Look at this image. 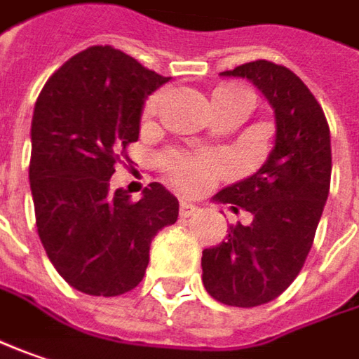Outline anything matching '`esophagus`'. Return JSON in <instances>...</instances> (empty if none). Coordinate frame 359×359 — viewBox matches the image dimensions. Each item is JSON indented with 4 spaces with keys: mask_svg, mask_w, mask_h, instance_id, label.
Wrapping results in <instances>:
<instances>
[{
    "mask_svg": "<svg viewBox=\"0 0 359 359\" xmlns=\"http://www.w3.org/2000/svg\"><path fill=\"white\" fill-rule=\"evenodd\" d=\"M180 217H193L196 210H198V207H196L195 203H191V201H180Z\"/></svg>",
    "mask_w": 359,
    "mask_h": 359,
    "instance_id": "esophagus-1",
    "label": "esophagus"
}]
</instances>
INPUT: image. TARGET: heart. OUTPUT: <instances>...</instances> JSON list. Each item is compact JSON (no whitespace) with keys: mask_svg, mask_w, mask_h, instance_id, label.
<instances>
[{"mask_svg":"<svg viewBox=\"0 0 359 359\" xmlns=\"http://www.w3.org/2000/svg\"><path fill=\"white\" fill-rule=\"evenodd\" d=\"M245 92L241 88H219L215 92V96L219 94H237ZM158 104V96H152L147 102V114H152L154 108ZM164 166L170 175V179L179 184L184 191H203L205 187H209L219 175V163L210 156H191V154H182V152H172L168 156H164Z\"/></svg>","mask_w":359,"mask_h":359,"instance_id":"b5f03b06","label":"heart"}]
</instances>
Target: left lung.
<instances>
[{
	"label": "left lung",
	"mask_w": 359,
	"mask_h": 359,
	"mask_svg": "<svg viewBox=\"0 0 359 359\" xmlns=\"http://www.w3.org/2000/svg\"><path fill=\"white\" fill-rule=\"evenodd\" d=\"M247 78L271 104L275 140L251 177L212 196L251 212L225 241L203 251V285L225 305L255 307L279 297L299 275L330 195L332 142L323 110L304 82L267 60L221 72Z\"/></svg>",
	"instance_id": "1"
}]
</instances>
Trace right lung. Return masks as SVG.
I'll return each mask as SVG.
<instances>
[{
    "instance_id": "obj_1",
    "label": "right lung",
    "mask_w": 359,
    "mask_h": 359,
    "mask_svg": "<svg viewBox=\"0 0 359 359\" xmlns=\"http://www.w3.org/2000/svg\"><path fill=\"white\" fill-rule=\"evenodd\" d=\"M166 82L120 50L92 46L39 92L29 161L36 225L55 271L82 293L136 287L154 235L177 223L179 201L161 182L136 203L110 189L114 164L138 140L144 102Z\"/></svg>"
}]
</instances>
